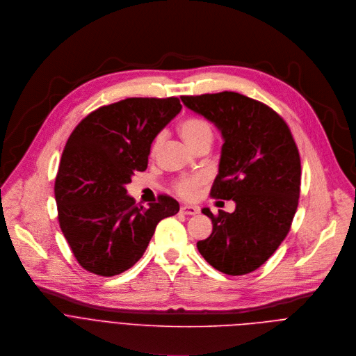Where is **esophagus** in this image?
Returning a JSON list of instances; mask_svg holds the SVG:
<instances>
[{"label": "esophagus", "instance_id": "1", "mask_svg": "<svg viewBox=\"0 0 356 356\" xmlns=\"http://www.w3.org/2000/svg\"><path fill=\"white\" fill-rule=\"evenodd\" d=\"M179 211L182 213V215H196V213H199V207L184 204V206H181Z\"/></svg>", "mask_w": 356, "mask_h": 356}]
</instances>
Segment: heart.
Segmentation results:
<instances>
[{"mask_svg": "<svg viewBox=\"0 0 356 356\" xmlns=\"http://www.w3.org/2000/svg\"><path fill=\"white\" fill-rule=\"evenodd\" d=\"M179 131H181L182 137L185 138L186 143L195 150L203 145H210L213 140V129H211L210 123L200 118H189V119L184 120L179 124ZM161 141H163V133H160L154 137L153 145H152V152L159 150ZM203 181H204V178L202 175L184 177L179 181H177L175 191L181 196L191 199L196 195V191L203 184Z\"/></svg>", "mask_w": 356, "mask_h": 356, "instance_id": "b5f03b06", "label": "heart"}]
</instances>
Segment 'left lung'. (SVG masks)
Masks as SVG:
<instances>
[{
  "label": "left lung",
  "mask_w": 356,
  "mask_h": 356,
  "mask_svg": "<svg viewBox=\"0 0 356 356\" xmlns=\"http://www.w3.org/2000/svg\"><path fill=\"white\" fill-rule=\"evenodd\" d=\"M182 102L213 122L225 145L210 196L233 199L236 210L204 207L213 232L197 250L218 270L245 275L258 269L288 236L300 196V156L289 126L268 105L223 91L184 95Z\"/></svg>",
  "instance_id": "obj_1"
}]
</instances>
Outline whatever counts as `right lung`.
<instances>
[{
    "mask_svg": "<svg viewBox=\"0 0 356 356\" xmlns=\"http://www.w3.org/2000/svg\"><path fill=\"white\" fill-rule=\"evenodd\" d=\"M182 105L177 97L126 98L87 115L70 134L54 182L60 229L77 262L113 276L143 257L160 220L179 203L160 195L147 209L126 191L147 168L154 137Z\"/></svg>",
    "mask_w": 356,
    "mask_h": 356,
    "instance_id": "add662e5",
    "label": "right lung"
}]
</instances>
